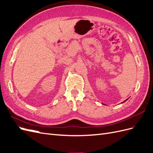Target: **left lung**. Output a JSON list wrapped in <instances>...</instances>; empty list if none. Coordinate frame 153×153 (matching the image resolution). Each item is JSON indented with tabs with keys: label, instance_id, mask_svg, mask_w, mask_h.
<instances>
[{
	"label": "left lung",
	"instance_id": "8db88e82",
	"mask_svg": "<svg viewBox=\"0 0 153 153\" xmlns=\"http://www.w3.org/2000/svg\"><path fill=\"white\" fill-rule=\"evenodd\" d=\"M128 100V99H127V100H125V101H123V103H124V102H125V101H127V100ZM102 104H103V105H105V104H103V103H102Z\"/></svg>",
	"mask_w": 153,
	"mask_h": 153
}]
</instances>
